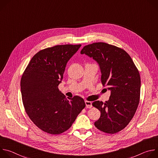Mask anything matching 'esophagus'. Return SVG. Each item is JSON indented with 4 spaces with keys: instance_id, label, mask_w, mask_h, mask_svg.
<instances>
[{
    "instance_id": "34e87169",
    "label": "esophagus",
    "mask_w": 158,
    "mask_h": 158,
    "mask_svg": "<svg viewBox=\"0 0 158 158\" xmlns=\"http://www.w3.org/2000/svg\"><path fill=\"white\" fill-rule=\"evenodd\" d=\"M85 106L87 108H91L93 107V105H92V102L91 101H85Z\"/></svg>"
}]
</instances>
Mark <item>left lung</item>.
<instances>
[{
	"label": "left lung",
	"mask_w": 158,
	"mask_h": 158,
	"mask_svg": "<svg viewBox=\"0 0 158 158\" xmlns=\"http://www.w3.org/2000/svg\"><path fill=\"white\" fill-rule=\"evenodd\" d=\"M81 54L98 63L101 82L110 91L108 101L104 103L96 101L92 104L101 111L94 125L102 132L116 133L129 123L137 110L141 90L139 71L124 50L104 42L89 44Z\"/></svg>",
	"instance_id": "obj_1"
}]
</instances>
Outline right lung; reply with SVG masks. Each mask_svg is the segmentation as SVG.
Returning a JSON list of instances; mask_svg holds the SVG:
<instances>
[{"label": "right lung", "instance_id": "right-lung-1", "mask_svg": "<svg viewBox=\"0 0 158 158\" xmlns=\"http://www.w3.org/2000/svg\"><path fill=\"white\" fill-rule=\"evenodd\" d=\"M81 45H59L40 51L20 80L22 102L31 121L41 130L59 134L69 129L85 107L76 96L67 99L58 89L66 64Z\"/></svg>", "mask_w": 158, "mask_h": 158}]
</instances>
